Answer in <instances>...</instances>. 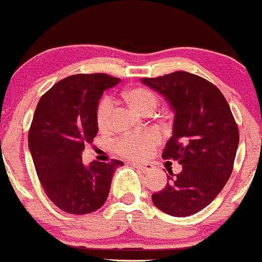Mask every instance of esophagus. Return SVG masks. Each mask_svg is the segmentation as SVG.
Instances as JSON below:
<instances>
[{
  "label": "esophagus",
  "mask_w": 262,
  "mask_h": 262,
  "mask_svg": "<svg viewBox=\"0 0 262 262\" xmlns=\"http://www.w3.org/2000/svg\"><path fill=\"white\" fill-rule=\"evenodd\" d=\"M131 165L134 166V167H136L137 170L142 171V172H148V171H151L154 168V166L151 164H147V162H146V164H140V162H132Z\"/></svg>",
  "instance_id": "34e87169"
}]
</instances>
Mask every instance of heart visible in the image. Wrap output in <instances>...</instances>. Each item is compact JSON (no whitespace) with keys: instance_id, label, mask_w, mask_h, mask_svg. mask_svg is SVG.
<instances>
[{"instance_id":"obj_1","label":"heart","mask_w":262,"mask_h":262,"mask_svg":"<svg viewBox=\"0 0 262 262\" xmlns=\"http://www.w3.org/2000/svg\"><path fill=\"white\" fill-rule=\"evenodd\" d=\"M122 100L128 107L141 115H151L159 106V95L148 87H132L122 92ZM112 103L105 98L100 102L96 111V122L101 131H106L111 125ZM159 142V137L154 132L130 135L123 137L117 143L116 148L120 154L130 156L132 159H145L154 150Z\"/></svg>"}]
</instances>
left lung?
Wrapping results in <instances>:
<instances>
[{
	"label": "left lung",
	"instance_id": "1",
	"mask_svg": "<svg viewBox=\"0 0 262 262\" xmlns=\"http://www.w3.org/2000/svg\"><path fill=\"white\" fill-rule=\"evenodd\" d=\"M141 81L175 112L162 157L182 165L181 172L167 176L164 190L152 193V202L167 215H193L215 200L231 176L240 139L237 123L220 90L198 75L176 71Z\"/></svg>",
	"mask_w": 262,
	"mask_h": 262
}]
</instances>
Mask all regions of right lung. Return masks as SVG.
Listing matches in <instances>:
<instances>
[{"label": "right lung", "instance_id": "1", "mask_svg": "<svg viewBox=\"0 0 262 262\" xmlns=\"http://www.w3.org/2000/svg\"><path fill=\"white\" fill-rule=\"evenodd\" d=\"M120 78L78 74L58 81L40 98L29 131V147L45 192L58 209L74 215L105 204L112 176L122 161L82 162L85 143L98 127L96 111L106 89Z\"/></svg>", "mask_w": 262, "mask_h": 262}]
</instances>
